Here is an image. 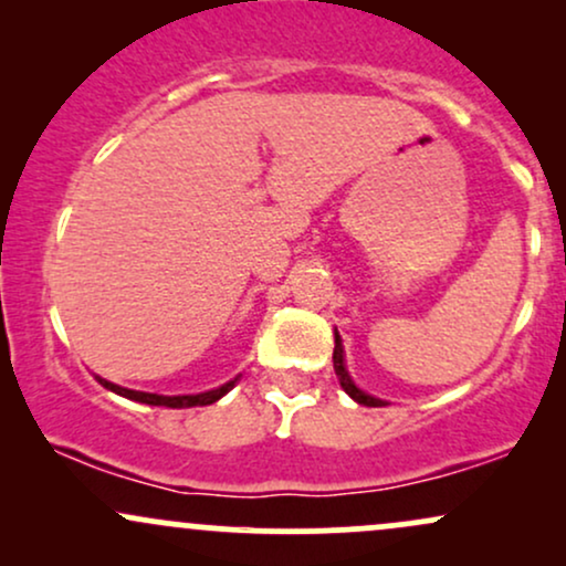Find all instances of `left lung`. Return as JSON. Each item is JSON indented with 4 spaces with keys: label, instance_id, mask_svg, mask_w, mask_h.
I'll return each mask as SVG.
<instances>
[{
    "label": "left lung",
    "instance_id": "8db88e82",
    "mask_svg": "<svg viewBox=\"0 0 566 566\" xmlns=\"http://www.w3.org/2000/svg\"><path fill=\"white\" fill-rule=\"evenodd\" d=\"M333 365H335V375H337V380H340L343 391H346V394L350 396V399H356V401H359V405H365V407H380V405H382V401H380V399H375V396H369V394H365V391H359V388L354 386V380L348 378L346 365H343V346H340V337H337V333H335Z\"/></svg>",
    "mask_w": 566,
    "mask_h": 566
}]
</instances>
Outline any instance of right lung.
Masks as SVG:
<instances>
[{
  "instance_id": "add662e5",
  "label": "right lung",
  "mask_w": 566,
  "mask_h": 566,
  "mask_svg": "<svg viewBox=\"0 0 566 566\" xmlns=\"http://www.w3.org/2000/svg\"><path fill=\"white\" fill-rule=\"evenodd\" d=\"M101 380V386H106L108 391L119 394V396H127V399L133 401H140V405H154V407H172V409H180V407H205V405H212V401H218L220 396H226L233 388V382L237 380H229L226 386L216 388V391H207V394H193V396H159V394H143V391H129V388H122V386H114V382Z\"/></svg>"
}]
</instances>
